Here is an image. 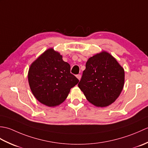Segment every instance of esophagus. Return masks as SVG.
<instances>
[{
  "label": "esophagus",
  "instance_id": "34e87169",
  "mask_svg": "<svg viewBox=\"0 0 148 148\" xmlns=\"http://www.w3.org/2000/svg\"><path fill=\"white\" fill-rule=\"evenodd\" d=\"M76 77L78 79L80 80L81 79V76L80 74H77V75H76Z\"/></svg>",
  "mask_w": 148,
  "mask_h": 148
}]
</instances>
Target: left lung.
I'll list each match as a JSON object with an SVG mask.
<instances>
[{
    "mask_svg": "<svg viewBox=\"0 0 148 148\" xmlns=\"http://www.w3.org/2000/svg\"><path fill=\"white\" fill-rule=\"evenodd\" d=\"M124 83V69L114 56L102 51L88 60L78 86L88 101L104 108L118 98Z\"/></svg>",
    "mask_w": 148,
    "mask_h": 148,
    "instance_id": "1",
    "label": "left lung"
}]
</instances>
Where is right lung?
Segmentation results:
<instances>
[{
    "instance_id": "add662e5",
    "label": "right lung",
    "mask_w": 148,
    "mask_h": 148,
    "mask_svg": "<svg viewBox=\"0 0 148 148\" xmlns=\"http://www.w3.org/2000/svg\"><path fill=\"white\" fill-rule=\"evenodd\" d=\"M28 80L34 96L48 107H56L64 102L71 89L79 82L71 73L70 65L52 48L32 63Z\"/></svg>"
}]
</instances>
